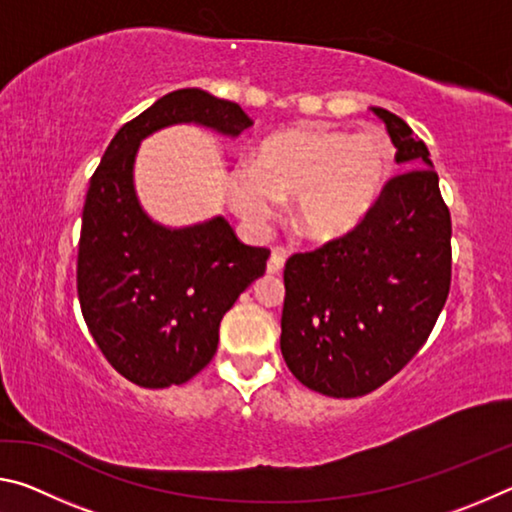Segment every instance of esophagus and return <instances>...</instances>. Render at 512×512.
Listing matches in <instances>:
<instances>
[{"mask_svg":"<svg viewBox=\"0 0 512 512\" xmlns=\"http://www.w3.org/2000/svg\"><path fill=\"white\" fill-rule=\"evenodd\" d=\"M282 268H284V253L282 250H273L271 257H268V262H266V271L271 275H277Z\"/></svg>","mask_w":512,"mask_h":512,"instance_id":"1","label":"esophagus"}]
</instances>
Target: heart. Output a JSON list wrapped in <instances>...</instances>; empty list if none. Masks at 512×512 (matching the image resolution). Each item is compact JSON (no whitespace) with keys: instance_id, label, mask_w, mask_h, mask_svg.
Returning <instances> with one entry per match:
<instances>
[{"instance_id":"heart-1","label":"heart","mask_w":512,"mask_h":512,"mask_svg":"<svg viewBox=\"0 0 512 512\" xmlns=\"http://www.w3.org/2000/svg\"><path fill=\"white\" fill-rule=\"evenodd\" d=\"M393 171V151L377 133L287 128L257 146L253 164L228 173V201L253 228L293 198L291 219L309 241L343 239L359 228Z\"/></svg>"}]
</instances>
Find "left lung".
I'll return each instance as SVG.
<instances>
[{
	"label": "left lung",
	"instance_id": "obj_1",
	"mask_svg": "<svg viewBox=\"0 0 512 512\" xmlns=\"http://www.w3.org/2000/svg\"><path fill=\"white\" fill-rule=\"evenodd\" d=\"M413 167L388 180L357 230L284 266L280 348L300 384L359 397L395 377L445 307L452 284V216L429 149L393 112L372 108Z\"/></svg>",
	"mask_w": 512,
	"mask_h": 512
}]
</instances>
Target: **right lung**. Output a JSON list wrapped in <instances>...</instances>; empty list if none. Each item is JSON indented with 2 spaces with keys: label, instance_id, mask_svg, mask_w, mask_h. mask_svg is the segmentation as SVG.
Segmentation results:
<instances>
[{
  "label": "right lung",
  "instance_id": "right-lung-1",
  "mask_svg": "<svg viewBox=\"0 0 512 512\" xmlns=\"http://www.w3.org/2000/svg\"><path fill=\"white\" fill-rule=\"evenodd\" d=\"M173 124L237 137L253 119L205 90L169 92L119 128L92 173L76 264L81 311L110 366L142 388L185 384L212 361L223 314L271 255L241 244L223 216L178 230L146 216L135 155L144 137Z\"/></svg>",
  "mask_w": 512,
  "mask_h": 512
}]
</instances>
